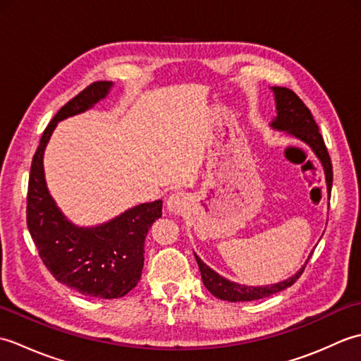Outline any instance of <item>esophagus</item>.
Here are the masks:
<instances>
[{
    "instance_id": "obj_1",
    "label": "esophagus",
    "mask_w": 361,
    "mask_h": 361,
    "mask_svg": "<svg viewBox=\"0 0 361 361\" xmlns=\"http://www.w3.org/2000/svg\"><path fill=\"white\" fill-rule=\"evenodd\" d=\"M167 209L171 211L172 214H183L186 211V197L183 195V194H180V192H176V194H172L171 197L167 198Z\"/></svg>"
}]
</instances>
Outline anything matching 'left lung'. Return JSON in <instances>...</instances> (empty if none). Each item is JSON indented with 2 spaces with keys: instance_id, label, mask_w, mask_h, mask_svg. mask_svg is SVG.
I'll list each match as a JSON object with an SVG mask.
<instances>
[{
  "instance_id": "8db88e82",
  "label": "left lung",
  "mask_w": 361,
  "mask_h": 361,
  "mask_svg": "<svg viewBox=\"0 0 361 361\" xmlns=\"http://www.w3.org/2000/svg\"><path fill=\"white\" fill-rule=\"evenodd\" d=\"M271 90L274 93L276 111H278V116L273 119L271 127L274 130H281V132H287L290 135H293L295 137H298V140H301L302 142L309 145V147L313 150V153H315L318 159L321 161V164H323L327 194H331L332 180H334L332 161H331V157H329L324 140L319 133V128L317 126L315 119H313L310 110L291 90L283 88V87H271ZM309 259L305 260V264L302 265L301 270L296 271V274H293L291 278L286 281L271 283V286H264V287H250V286H242V283H237L224 278V276H220L219 273L214 271L212 268H209L200 257L195 255V260L198 264V268H200L202 281L204 283V287L208 288L216 298H220L224 299V301H229V302L255 301V299L267 298L270 295L278 293V291L286 290L290 286H293V283L299 279V276L302 274L305 265L309 262Z\"/></svg>"
}]
</instances>
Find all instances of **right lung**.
<instances>
[{
	"mask_svg": "<svg viewBox=\"0 0 361 361\" xmlns=\"http://www.w3.org/2000/svg\"><path fill=\"white\" fill-rule=\"evenodd\" d=\"M111 82H94L57 111L44 128L32 158L26 221L43 264L59 282L80 295L102 299L126 296L141 279L144 242L163 214V200L141 203L106 224L83 228L71 224L51 197L43 153L60 121L90 110L106 97Z\"/></svg>",
	"mask_w": 361,
	"mask_h": 361,
	"instance_id": "add662e5",
	"label": "right lung"
}]
</instances>
